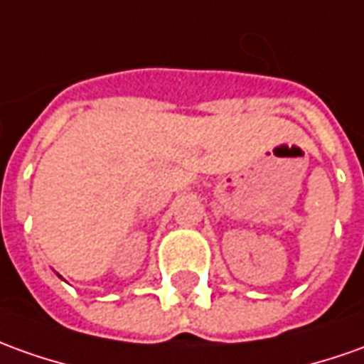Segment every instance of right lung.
I'll return each mask as SVG.
<instances>
[{
  "instance_id": "obj_1",
  "label": "right lung",
  "mask_w": 364,
  "mask_h": 364,
  "mask_svg": "<svg viewBox=\"0 0 364 364\" xmlns=\"http://www.w3.org/2000/svg\"><path fill=\"white\" fill-rule=\"evenodd\" d=\"M59 277H61V275H59Z\"/></svg>"
}]
</instances>
